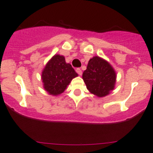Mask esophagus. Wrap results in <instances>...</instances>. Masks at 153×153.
Masks as SVG:
<instances>
[{"label":"esophagus","instance_id":"1","mask_svg":"<svg viewBox=\"0 0 153 153\" xmlns=\"http://www.w3.org/2000/svg\"><path fill=\"white\" fill-rule=\"evenodd\" d=\"M76 73L78 74L79 75H80V76H81L82 74V70L80 68H76Z\"/></svg>","mask_w":153,"mask_h":153}]
</instances>
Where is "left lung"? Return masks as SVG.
I'll return each mask as SVG.
<instances>
[{
	"instance_id": "1",
	"label": "left lung",
	"mask_w": 153,
	"mask_h": 153,
	"mask_svg": "<svg viewBox=\"0 0 153 153\" xmlns=\"http://www.w3.org/2000/svg\"><path fill=\"white\" fill-rule=\"evenodd\" d=\"M82 79L91 93L103 97L114 88L116 73L108 62L96 56L88 61Z\"/></svg>"
}]
</instances>
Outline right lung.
<instances>
[{"mask_svg": "<svg viewBox=\"0 0 153 153\" xmlns=\"http://www.w3.org/2000/svg\"><path fill=\"white\" fill-rule=\"evenodd\" d=\"M77 76L71 65L66 63L65 57L56 54L47 63L42 71L44 88L49 94L57 96L63 93L71 81Z\"/></svg>", "mask_w": 153, "mask_h": 153, "instance_id": "right-lung-1", "label": "right lung"}]
</instances>
